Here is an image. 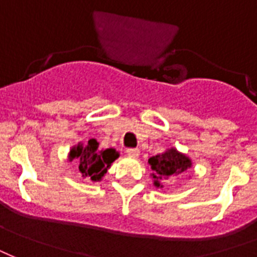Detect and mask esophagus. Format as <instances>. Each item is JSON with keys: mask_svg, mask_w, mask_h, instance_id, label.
Wrapping results in <instances>:
<instances>
[{"mask_svg": "<svg viewBox=\"0 0 257 257\" xmlns=\"http://www.w3.org/2000/svg\"><path fill=\"white\" fill-rule=\"evenodd\" d=\"M126 155L131 157H139V155H140V151L137 148H128L126 149Z\"/></svg>", "mask_w": 257, "mask_h": 257, "instance_id": "obj_1", "label": "esophagus"}]
</instances>
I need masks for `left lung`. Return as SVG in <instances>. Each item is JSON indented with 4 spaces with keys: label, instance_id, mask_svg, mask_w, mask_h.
Listing matches in <instances>:
<instances>
[{
    "label": "left lung",
    "instance_id": "8db88e82",
    "mask_svg": "<svg viewBox=\"0 0 257 257\" xmlns=\"http://www.w3.org/2000/svg\"><path fill=\"white\" fill-rule=\"evenodd\" d=\"M151 169H152V177L155 180L156 187H163L160 180L169 179L172 176L180 175L183 172L191 168V160L185 155L179 153L176 149H169L167 152L151 157L148 160Z\"/></svg>",
    "mask_w": 257,
    "mask_h": 257
}]
</instances>
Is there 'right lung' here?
Here are the masks:
<instances>
[{"instance_id":"obj_1","label":"right lung","mask_w":257,"mask_h":257,"mask_svg":"<svg viewBox=\"0 0 257 257\" xmlns=\"http://www.w3.org/2000/svg\"><path fill=\"white\" fill-rule=\"evenodd\" d=\"M117 157L116 149H98V143L94 139L89 140L86 147L77 145L70 151V160L78 159V171L81 172L82 177L93 181H100Z\"/></svg>"}]
</instances>
